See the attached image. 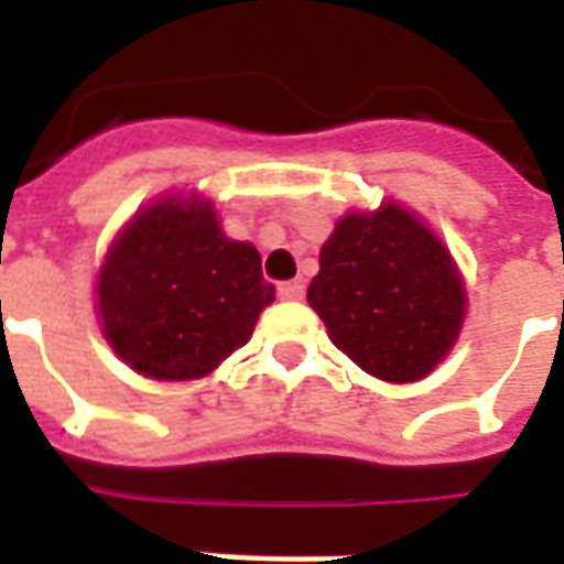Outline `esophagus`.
<instances>
[{
  "instance_id": "esophagus-1",
  "label": "esophagus",
  "mask_w": 564,
  "mask_h": 564,
  "mask_svg": "<svg viewBox=\"0 0 564 564\" xmlns=\"http://www.w3.org/2000/svg\"><path fill=\"white\" fill-rule=\"evenodd\" d=\"M278 295H281V299H286V302H295V299H302V295H305V283L283 281L281 286H278Z\"/></svg>"
}]
</instances>
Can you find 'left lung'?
Listing matches in <instances>:
<instances>
[{"label": "left lung", "instance_id": "1", "mask_svg": "<svg viewBox=\"0 0 564 564\" xmlns=\"http://www.w3.org/2000/svg\"><path fill=\"white\" fill-rule=\"evenodd\" d=\"M307 302L341 354L390 383L425 378L456 341L465 311L449 253L399 205L338 220Z\"/></svg>", "mask_w": 564, "mask_h": 564}]
</instances>
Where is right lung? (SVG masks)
Masks as SVG:
<instances>
[{
	"instance_id": "add662e5",
	"label": "right lung",
	"mask_w": 564,
	"mask_h": 564,
	"mask_svg": "<svg viewBox=\"0 0 564 564\" xmlns=\"http://www.w3.org/2000/svg\"><path fill=\"white\" fill-rule=\"evenodd\" d=\"M105 338L156 380L205 378L274 302L259 250L226 238L208 202L162 198L120 232L99 274Z\"/></svg>"
}]
</instances>
